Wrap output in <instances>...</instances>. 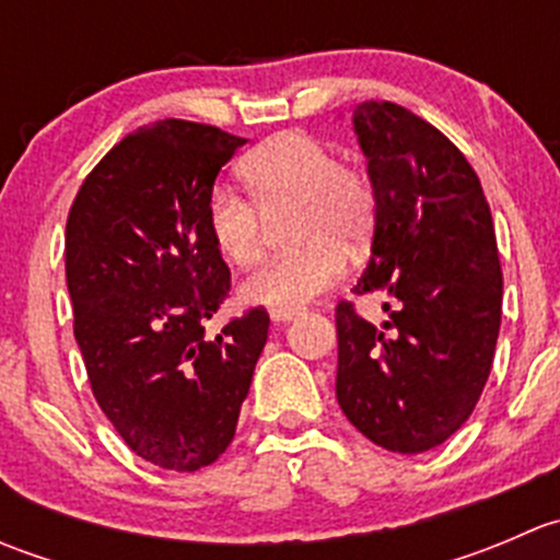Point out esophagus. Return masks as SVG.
<instances>
[{
    "mask_svg": "<svg viewBox=\"0 0 560 560\" xmlns=\"http://www.w3.org/2000/svg\"><path fill=\"white\" fill-rule=\"evenodd\" d=\"M295 314L298 308H273V312H270V319H273L276 325H284V322H290Z\"/></svg>",
    "mask_w": 560,
    "mask_h": 560,
    "instance_id": "1",
    "label": "esophagus"
}]
</instances>
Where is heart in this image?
<instances>
[{"mask_svg":"<svg viewBox=\"0 0 560 560\" xmlns=\"http://www.w3.org/2000/svg\"><path fill=\"white\" fill-rule=\"evenodd\" d=\"M248 197L213 186L206 197V230L230 265L257 262L262 214L292 208L295 252L270 259L241 284V301L265 308H301L341 279L347 248L369 241L376 222V189L369 173L332 156L330 145L306 132H281L241 162Z\"/></svg>","mask_w":560,"mask_h":560,"instance_id":"heart-1","label":"heart"}]
</instances>
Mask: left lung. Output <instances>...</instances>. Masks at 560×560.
<instances>
[{"label": "left lung", "mask_w": 560, "mask_h": 560, "mask_svg": "<svg viewBox=\"0 0 560 560\" xmlns=\"http://www.w3.org/2000/svg\"><path fill=\"white\" fill-rule=\"evenodd\" d=\"M376 189L374 244L354 295L382 292L380 327L336 308V398L389 453L439 447L468 420L493 365L501 279L482 184L433 124L395 103L354 107Z\"/></svg>", "instance_id": "left-lung-1"}]
</instances>
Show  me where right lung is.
Instances as JSON below:
<instances>
[{"instance_id":"right-lung-1","label":"right lung","mask_w":560,"mask_h":560,"mask_svg":"<svg viewBox=\"0 0 560 560\" xmlns=\"http://www.w3.org/2000/svg\"><path fill=\"white\" fill-rule=\"evenodd\" d=\"M244 138L165 118L113 145L67 217L72 330L100 409L143 460L211 466L230 447L270 316L252 308L206 338L230 268L206 197Z\"/></svg>"}]
</instances>
